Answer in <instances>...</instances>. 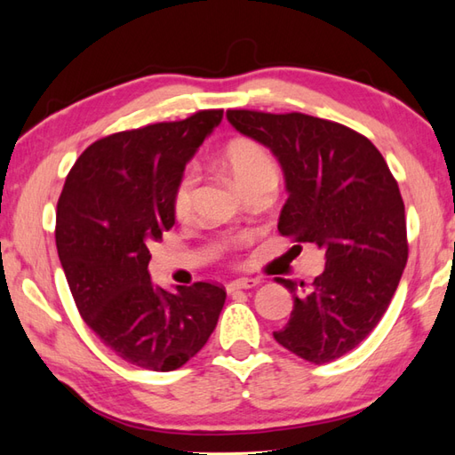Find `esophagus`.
<instances>
[{
	"label": "esophagus",
	"instance_id": "esophagus-1",
	"mask_svg": "<svg viewBox=\"0 0 455 455\" xmlns=\"http://www.w3.org/2000/svg\"><path fill=\"white\" fill-rule=\"evenodd\" d=\"M259 282L258 279H252V277H240V279H235V282H230L227 285V291H238V289H252L256 287Z\"/></svg>",
	"mask_w": 455,
	"mask_h": 455
}]
</instances>
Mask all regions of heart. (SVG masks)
<instances>
[{
  "mask_svg": "<svg viewBox=\"0 0 455 455\" xmlns=\"http://www.w3.org/2000/svg\"><path fill=\"white\" fill-rule=\"evenodd\" d=\"M220 168L228 173L235 186L244 191L250 186L264 180H275V164L267 150L250 139L230 140L219 158ZM193 193H196V178L188 173L173 193V215L186 219L191 211Z\"/></svg>",
  "mask_w": 455,
  "mask_h": 455,
  "instance_id": "1",
  "label": "heart"
}]
</instances>
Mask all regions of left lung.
I'll return each mask as SVG.
<instances>
[{
  "instance_id": "8db88e82",
  "label": "left lung",
  "mask_w": 455,
  "mask_h": 455,
  "mask_svg": "<svg viewBox=\"0 0 455 455\" xmlns=\"http://www.w3.org/2000/svg\"><path fill=\"white\" fill-rule=\"evenodd\" d=\"M233 127L277 158L289 197L277 230L324 250L311 285L279 277L293 311L277 344L316 365L360 346L397 291L407 266L404 203L371 140L303 113L227 111Z\"/></svg>"
}]
</instances>
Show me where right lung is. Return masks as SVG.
I'll return each instance as SVG.
<instances>
[{"mask_svg": "<svg viewBox=\"0 0 455 455\" xmlns=\"http://www.w3.org/2000/svg\"><path fill=\"white\" fill-rule=\"evenodd\" d=\"M222 121L220 109L105 137L85 148L56 207V248L76 307L124 362L173 371L207 344L225 289L152 283L150 244L173 227L186 164Z\"/></svg>", "mask_w": 455, "mask_h": 455, "instance_id": "1", "label": "right lung"}]
</instances>
